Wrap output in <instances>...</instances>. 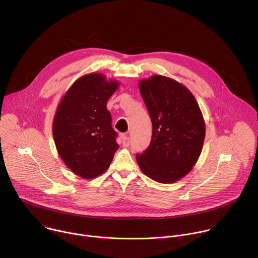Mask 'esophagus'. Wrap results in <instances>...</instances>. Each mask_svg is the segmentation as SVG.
<instances>
[{
	"label": "esophagus",
	"instance_id": "esophagus-1",
	"mask_svg": "<svg viewBox=\"0 0 258 258\" xmlns=\"http://www.w3.org/2000/svg\"><path fill=\"white\" fill-rule=\"evenodd\" d=\"M122 143H123V146H129V144H130V139H129V137L127 136V135H124L123 137H122Z\"/></svg>",
	"mask_w": 258,
	"mask_h": 258
}]
</instances>
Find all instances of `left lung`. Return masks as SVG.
Returning a JSON list of instances; mask_svg holds the SVG:
<instances>
[{
    "mask_svg": "<svg viewBox=\"0 0 258 258\" xmlns=\"http://www.w3.org/2000/svg\"><path fill=\"white\" fill-rule=\"evenodd\" d=\"M152 122L148 148L136 154L140 169L151 179L174 182L196 164L205 139V121L192 94L181 84L162 76L139 83Z\"/></svg>",
    "mask_w": 258,
    "mask_h": 258,
    "instance_id": "1",
    "label": "left lung"
}]
</instances>
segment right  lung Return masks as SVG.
Returning <instances> with one entry per match:
<instances>
[{"label": "right lung", "instance_id": "obj_1", "mask_svg": "<svg viewBox=\"0 0 258 258\" xmlns=\"http://www.w3.org/2000/svg\"><path fill=\"white\" fill-rule=\"evenodd\" d=\"M119 83L90 74L77 80L60 101L52 125L59 156L77 175L91 179L104 173L119 148L107 101Z\"/></svg>", "mask_w": 258, "mask_h": 258}]
</instances>
